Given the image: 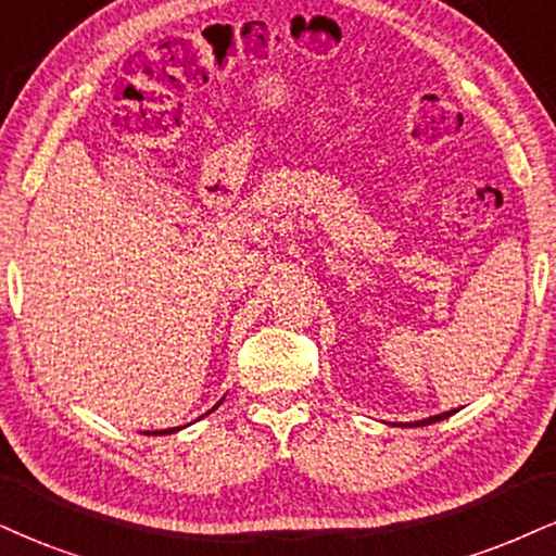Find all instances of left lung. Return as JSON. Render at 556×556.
Listing matches in <instances>:
<instances>
[{
  "instance_id": "left-lung-1",
  "label": "left lung",
  "mask_w": 556,
  "mask_h": 556,
  "mask_svg": "<svg viewBox=\"0 0 556 556\" xmlns=\"http://www.w3.org/2000/svg\"><path fill=\"white\" fill-rule=\"evenodd\" d=\"M456 409H451V413H443V415H433V417H425V420H417V422H400V425H404V428H420V425H430V422H438V420H445V417H451L454 415Z\"/></svg>"
}]
</instances>
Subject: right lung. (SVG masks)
<instances>
[{"mask_svg":"<svg viewBox=\"0 0 556 556\" xmlns=\"http://www.w3.org/2000/svg\"><path fill=\"white\" fill-rule=\"evenodd\" d=\"M218 404H222V402H218ZM218 404H216V407H218ZM214 407V409H216ZM214 409H208V413H214ZM175 430H180V428H169V430H154V433H149V435H164V433H175Z\"/></svg>","mask_w":556,"mask_h":556,"instance_id":"obj_1","label":"right lung"}]
</instances>
